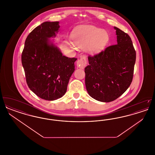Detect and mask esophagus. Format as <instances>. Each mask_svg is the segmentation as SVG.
Wrapping results in <instances>:
<instances>
[{
	"instance_id": "1",
	"label": "esophagus",
	"mask_w": 155,
	"mask_h": 155,
	"mask_svg": "<svg viewBox=\"0 0 155 155\" xmlns=\"http://www.w3.org/2000/svg\"><path fill=\"white\" fill-rule=\"evenodd\" d=\"M87 64V59L85 58H81L80 60H78L77 61V66L80 68H84L85 66Z\"/></svg>"
}]
</instances>
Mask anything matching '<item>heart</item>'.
<instances>
[{
	"mask_svg": "<svg viewBox=\"0 0 155 155\" xmlns=\"http://www.w3.org/2000/svg\"><path fill=\"white\" fill-rule=\"evenodd\" d=\"M108 33L93 25H84L74 31L73 44L77 47L84 48L89 53L100 52L109 42ZM74 47V45L72 46Z\"/></svg>",
	"mask_w": 155,
	"mask_h": 155,
	"instance_id": "obj_1",
	"label": "heart"
}]
</instances>
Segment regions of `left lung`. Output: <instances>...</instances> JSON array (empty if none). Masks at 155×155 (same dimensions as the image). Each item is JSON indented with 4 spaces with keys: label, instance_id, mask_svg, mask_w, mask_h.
Wrapping results in <instances>:
<instances>
[{
    "label": "left lung",
    "instance_id": "1",
    "mask_svg": "<svg viewBox=\"0 0 155 155\" xmlns=\"http://www.w3.org/2000/svg\"><path fill=\"white\" fill-rule=\"evenodd\" d=\"M117 44L94 56H88L85 68V85L90 96L110 102L123 95L133 81L136 52L130 36L114 27Z\"/></svg>",
    "mask_w": 155,
    "mask_h": 155
}]
</instances>
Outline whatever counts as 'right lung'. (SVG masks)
I'll list each match as a JSON object with an SVG mask.
<instances>
[{
  "label": "right lung",
  "instance_id": "add662e5",
  "mask_svg": "<svg viewBox=\"0 0 155 155\" xmlns=\"http://www.w3.org/2000/svg\"><path fill=\"white\" fill-rule=\"evenodd\" d=\"M59 28V21H46L37 27L27 37L21 55L29 88L47 101L56 100L65 94L77 60L63 56L51 41Z\"/></svg>",
  "mask_w": 155,
  "mask_h": 155
}]
</instances>
